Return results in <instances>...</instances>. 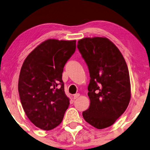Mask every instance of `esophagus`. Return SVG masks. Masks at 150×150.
<instances>
[{
  "instance_id": "esophagus-1",
  "label": "esophagus",
  "mask_w": 150,
  "mask_h": 150,
  "mask_svg": "<svg viewBox=\"0 0 150 150\" xmlns=\"http://www.w3.org/2000/svg\"><path fill=\"white\" fill-rule=\"evenodd\" d=\"M80 96V93H76L74 96V100H76V99H77L78 98H79Z\"/></svg>"
}]
</instances>
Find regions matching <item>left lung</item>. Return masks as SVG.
<instances>
[{
	"mask_svg": "<svg viewBox=\"0 0 150 150\" xmlns=\"http://www.w3.org/2000/svg\"><path fill=\"white\" fill-rule=\"evenodd\" d=\"M78 48L89 71V108L83 112L87 123L98 129L112 126L125 112L131 97L130 75L120 50L106 38H85Z\"/></svg>",
	"mask_w": 150,
	"mask_h": 150,
	"instance_id": "obj_1",
	"label": "left lung"
}]
</instances>
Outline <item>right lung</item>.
I'll return each mask as SVG.
<instances>
[{"instance_id":"right-lung-1","label":"right lung","mask_w":150,"mask_h":150,"mask_svg":"<svg viewBox=\"0 0 150 150\" xmlns=\"http://www.w3.org/2000/svg\"><path fill=\"white\" fill-rule=\"evenodd\" d=\"M76 50V40H47L24 60L18 81L23 109L38 128L50 130L62 122L69 105L62 80L63 67Z\"/></svg>"}]
</instances>
